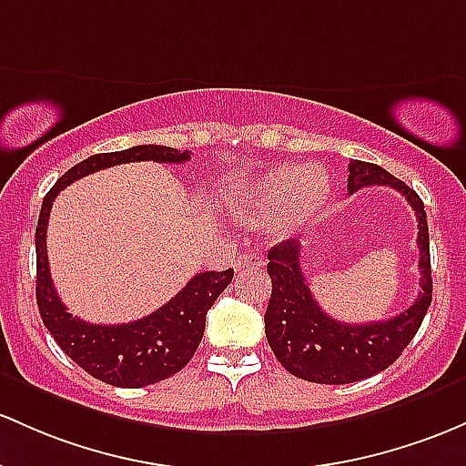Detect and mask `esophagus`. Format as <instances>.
Wrapping results in <instances>:
<instances>
[{"mask_svg": "<svg viewBox=\"0 0 466 466\" xmlns=\"http://www.w3.org/2000/svg\"><path fill=\"white\" fill-rule=\"evenodd\" d=\"M234 265H237L238 272H249V269H260L265 263H263V258L257 257V254H241Z\"/></svg>", "mask_w": 466, "mask_h": 466, "instance_id": "34e87169", "label": "esophagus"}]
</instances>
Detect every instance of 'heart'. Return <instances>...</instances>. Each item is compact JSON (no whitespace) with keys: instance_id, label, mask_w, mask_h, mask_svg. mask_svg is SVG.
I'll use <instances>...</instances> for the list:
<instances>
[{"instance_id":"1","label":"heart","mask_w":466,"mask_h":466,"mask_svg":"<svg viewBox=\"0 0 466 466\" xmlns=\"http://www.w3.org/2000/svg\"><path fill=\"white\" fill-rule=\"evenodd\" d=\"M334 201V183L323 167L280 163L243 178L228 194L229 212L241 223L269 221L279 237L314 228Z\"/></svg>"}]
</instances>
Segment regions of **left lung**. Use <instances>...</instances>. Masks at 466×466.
I'll return each instance as SVG.
<instances>
[{
  "label": "left lung",
  "mask_w": 466,
  "mask_h": 466,
  "mask_svg": "<svg viewBox=\"0 0 466 466\" xmlns=\"http://www.w3.org/2000/svg\"><path fill=\"white\" fill-rule=\"evenodd\" d=\"M370 186H390L407 198L416 212L418 249H420V291L402 314L376 323H340L316 303L303 269L296 238L274 245L268 252L272 296L265 311V336L280 365L309 382L347 385L387 370L420 329L431 305V258L429 228L422 198L385 167L367 161H350L347 192Z\"/></svg>",
  "instance_id": "8db88e82"
}]
</instances>
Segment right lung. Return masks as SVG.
Instances as JSON below:
<instances>
[{"mask_svg":"<svg viewBox=\"0 0 466 466\" xmlns=\"http://www.w3.org/2000/svg\"><path fill=\"white\" fill-rule=\"evenodd\" d=\"M187 150L167 146H135L121 152L92 155L70 167L44 197L35 229L37 249V305L44 325L76 365L96 380L126 390L155 385L175 376L192 360L206 329V314L218 294L232 283L234 269L225 272H201L187 280L175 299L167 300L146 319L124 325H92L75 319L61 303L50 279L48 252H46V229L53 201L66 186L104 167L132 161L186 163Z\"/></svg>","mask_w":466,"mask_h":466,"instance_id":"1","label":"right lung"}]
</instances>
